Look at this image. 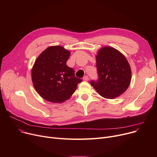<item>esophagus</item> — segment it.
Segmentation results:
<instances>
[{
  "instance_id": "esophagus-1",
  "label": "esophagus",
  "mask_w": 157,
  "mask_h": 157,
  "mask_svg": "<svg viewBox=\"0 0 157 157\" xmlns=\"http://www.w3.org/2000/svg\"><path fill=\"white\" fill-rule=\"evenodd\" d=\"M83 80H84V81H88V80H89V78H88V76H85L83 77Z\"/></svg>"
}]
</instances>
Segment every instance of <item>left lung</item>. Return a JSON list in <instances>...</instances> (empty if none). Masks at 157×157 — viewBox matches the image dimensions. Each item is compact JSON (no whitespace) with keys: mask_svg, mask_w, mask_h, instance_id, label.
Instances as JSON below:
<instances>
[{"mask_svg":"<svg viewBox=\"0 0 157 157\" xmlns=\"http://www.w3.org/2000/svg\"><path fill=\"white\" fill-rule=\"evenodd\" d=\"M97 81L90 83L102 97L116 98L130 85L131 69L125 56L112 47H104L96 56Z\"/></svg>","mask_w":157,"mask_h":157,"instance_id":"8db88e82","label":"left lung"}]
</instances>
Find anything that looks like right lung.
Listing matches in <instances>:
<instances>
[{"label": "right lung", "mask_w": 157, "mask_h": 157, "mask_svg": "<svg viewBox=\"0 0 157 157\" xmlns=\"http://www.w3.org/2000/svg\"><path fill=\"white\" fill-rule=\"evenodd\" d=\"M71 53L60 46H49L36 59L32 70L33 85L41 97L61 103L75 92L81 79L67 65Z\"/></svg>", "instance_id": "add662e5"}]
</instances>
